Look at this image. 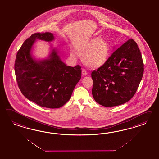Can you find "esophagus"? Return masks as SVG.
Returning <instances> with one entry per match:
<instances>
[{
	"label": "esophagus",
	"mask_w": 159,
	"mask_h": 159,
	"mask_svg": "<svg viewBox=\"0 0 159 159\" xmlns=\"http://www.w3.org/2000/svg\"><path fill=\"white\" fill-rule=\"evenodd\" d=\"M82 74L83 76H86L87 75V73L86 70H84V69H83L82 71Z\"/></svg>",
	"instance_id": "esophagus-1"
}]
</instances>
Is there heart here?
<instances>
[{
	"mask_svg": "<svg viewBox=\"0 0 159 159\" xmlns=\"http://www.w3.org/2000/svg\"><path fill=\"white\" fill-rule=\"evenodd\" d=\"M77 51L86 65L92 68H98L107 62L109 47L104 39L95 37L80 43L77 47ZM70 55L74 57L75 53L70 52Z\"/></svg>",
	"mask_w": 159,
	"mask_h": 159,
	"instance_id": "obj_1",
	"label": "heart"
}]
</instances>
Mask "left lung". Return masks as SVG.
Masks as SVG:
<instances>
[{"label":"left lung","mask_w":159,"mask_h":159,"mask_svg":"<svg viewBox=\"0 0 159 159\" xmlns=\"http://www.w3.org/2000/svg\"><path fill=\"white\" fill-rule=\"evenodd\" d=\"M143 66L137 43L129 39L114 51L104 65L92 72L95 101L106 107L129 101L143 77Z\"/></svg>","instance_id":"obj_1"}]
</instances>
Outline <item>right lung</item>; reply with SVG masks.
Here are the masks:
<instances>
[{
	"instance_id": "right-lung-1",
	"label": "right lung",
	"mask_w": 159,
	"mask_h": 159,
	"mask_svg": "<svg viewBox=\"0 0 159 159\" xmlns=\"http://www.w3.org/2000/svg\"><path fill=\"white\" fill-rule=\"evenodd\" d=\"M54 39L51 33L33 34L21 45L15 64L16 80L22 94L30 101L49 108H60L69 100L82 75L81 67L67 66L51 43L48 57H34L33 48L37 40L51 43Z\"/></svg>"
}]
</instances>
